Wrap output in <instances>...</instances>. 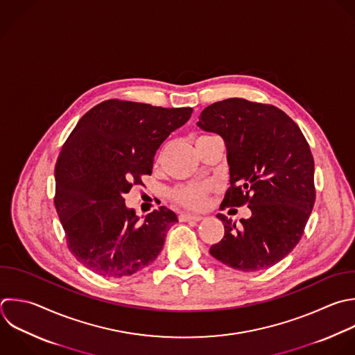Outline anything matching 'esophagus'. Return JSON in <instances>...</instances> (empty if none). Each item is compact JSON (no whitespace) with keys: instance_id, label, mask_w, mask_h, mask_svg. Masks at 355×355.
Returning a JSON list of instances; mask_svg holds the SVG:
<instances>
[{"instance_id":"esophagus-1","label":"esophagus","mask_w":355,"mask_h":355,"mask_svg":"<svg viewBox=\"0 0 355 355\" xmlns=\"http://www.w3.org/2000/svg\"><path fill=\"white\" fill-rule=\"evenodd\" d=\"M179 219L182 222H187V220H196V222H200L204 218L201 215H191V214H180L179 215Z\"/></svg>"}]
</instances>
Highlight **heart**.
Here are the masks:
<instances>
[{
  "instance_id": "1",
  "label": "heart",
  "mask_w": 355,
  "mask_h": 355,
  "mask_svg": "<svg viewBox=\"0 0 355 355\" xmlns=\"http://www.w3.org/2000/svg\"><path fill=\"white\" fill-rule=\"evenodd\" d=\"M211 190H212V186L209 183L194 182V183L176 186L172 190L171 197L176 204L182 207H186L190 209H200L205 205Z\"/></svg>"
}]
</instances>
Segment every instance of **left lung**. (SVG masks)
I'll use <instances>...</instances> for the list:
<instances>
[{
    "label": "left lung",
    "mask_w": 355,
    "mask_h": 355,
    "mask_svg": "<svg viewBox=\"0 0 355 355\" xmlns=\"http://www.w3.org/2000/svg\"><path fill=\"white\" fill-rule=\"evenodd\" d=\"M223 137L230 187L220 208L251 209L248 219L218 214L225 236L209 248L222 263L255 272L282 261L300 241L315 202L313 157L297 123L270 104L227 98L197 123Z\"/></svg>",
    "instance_id": "1"
}]
</instances>
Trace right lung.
Returning a JSON list of instances; mask_svg holds the SVG:
<instances>
[{
    "label": "right lung",
    "instance_id": "1",
    "mask_svg": "<svg viewBox=\"0 0 355 355\" xmlns=\"http://www.w3.org/2000/svg\"><path fill=\"white\" fill-rule=\"evenodd\" d=\"M191 112L112 98L85 114L64 143L54 205L69 251L87 269L125 277L161 252L178 216L159 207L140 222L126 208L125 194L151 175L157 150Z\"/></svg>",
    "mask_w": 355,
    "mask_h": 355
}]
</instances>
